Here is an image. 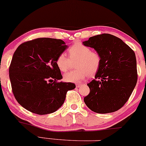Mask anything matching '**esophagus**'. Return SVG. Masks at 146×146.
<instances>
[{
    "mask_svg": "<svg viewBox=\"0 0 146 146\" xmlns=\"http://www.w3.org/2000/svg\"><path fill=\"white\" fill-rule=\"evenodd\" d=\"M82 84H76V88H80V86H82Z\"/></svg>",
    "mask_w": 146,
    "mask_h": 146,
    "instance_id": "34e87169",
    "label": "esophagus"
}]
</instances>
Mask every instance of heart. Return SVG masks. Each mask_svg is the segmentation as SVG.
Returning a JSON list of instances; mask_svg holds the SVG:
<instances>
[{"label":"heart","mask_w":146,"mask_h":146,"mask_svg":"<svg viewBox=\"0 0 146 146\" xmlns=\"http://www.w3.org/2000/svg\"><path fill=\"white\" fill-rule=\"evenodd\" d=\"M68 58L60 54L56 59V65L61 71L66 72L69 69L72 62L75 61V70L64 75V80L67 82H80L88 75L92 77L99 70L101 57L96 52H92L88 47L77 43L68 48Z\"/></svg>","instance_id":"heart-1"}]
</instances>
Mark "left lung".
Segmentation results:
<instances>
[{"label": "left lung", "instance_id": "8db88e82", "mask_svg": "<svg viewBox=\"0 0 146 146\" xmlns=\"http://www.w3.org/2000/svg\"><path fill=\"white\" fill-rule=\"evenodd\" d=\"M101 57L95 80L88 84L90 93L84 99L92 111L114 112L122 108L132 94L137 81L135 52L120 38L110 34L91 36L83 42Z\"/></svg>", "mask_w": 146, "mask_h": 146}]
</instances>
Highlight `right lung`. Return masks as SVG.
<instances>
[{"label": "right lung", "mask_w": 146, "mask_h": 146, "mask_svg": "<svg viewBox=\"0 0 146 146\" xmlns=\"http://www.w3.org/2000/svg\"><path fill=\"white\" fill-rule=\"evenodd\" d=\"M68 46L61 39L38 38L20 45L12 58L9 73L12 91L28 111L45 115L57 111L75 84L62 78L56 59Z\"/></svg>", "instance_id": "right-lung-1"}]
</instances>
